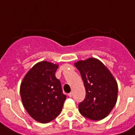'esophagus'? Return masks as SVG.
I'll list each match as a JSON object with an SVG mask.
<instances>
[{"label": "esophagus", "mask_w": 135, "mask_h": 135, "mask_svg": "<svg viewBox=\"0 0 135 135\" xmlns=\"http://www.w3.org/2000/svg\"><path fill=\"white\" fill-rule=\"evenodd\" d=\"M68 96L69 97H72V96H73V93H68Z\"/></svg>", "instance_id": "obj_1"}]
</instances>
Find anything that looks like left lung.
<instances>
[{"label":"left lung","mask_w":135,"mask_h":135,"mask_svg":"<svg viewBox=\"0 0 135 135\" xmlns=\"http://www.w3.org/2000/svg\"><path fill=\"white\" fill-rule=\"evenodd\" d=\"M75 66L80 71L85 88V98L78 105L85 117L94 121L109 114L117 100V83L107 67L96 58L78 61Z\"/></svg>","instance_id":"left-lung-1"}]
</instances>
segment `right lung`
<instances>
[{"label":"right lung","instance_id":"add662e5","mask_svg":"<svg viewBox=\"0 0 135 135\" xmlns=\"http://www.w3.org/2000/svg\"><path fill=\"white\" fill-rule=\"evenodd\" d=\"M58 65L47 61L36 63L23 78L20 93L26 112L34 119L48 123L60 114L66 96L55 77Z\"/></svg>","mask_w":135,"mask_h":135}]
</instances>
